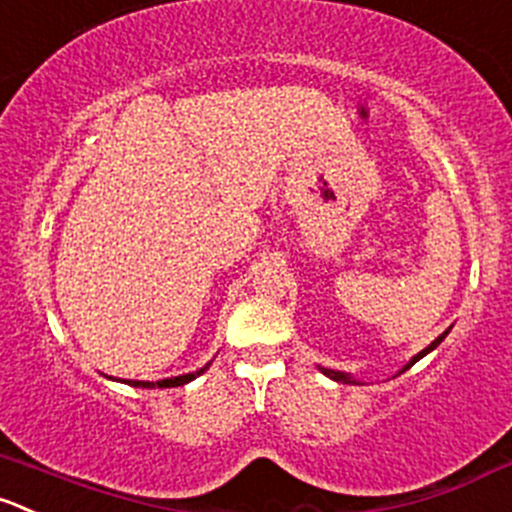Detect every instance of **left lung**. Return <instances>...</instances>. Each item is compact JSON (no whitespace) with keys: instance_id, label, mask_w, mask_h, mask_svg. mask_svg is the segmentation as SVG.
<instances>
[{"instance_id":"left-lung-1","label":"left lung","mask_w":512,"mask_h":512,"mask_svg":"<svg viewBox=\"0 0 512 512\" xmlns=\"http://www.w3.org/2000/svg\"><path fill=\"white\" fill-rule=\"evenodd\" d=\"M448 332H450V327H448V330H445V332H443V335H438V337H435V340H433V342H430V345H428V347H425V350H420V352H418V355H415V357H413V360H410V362H408V365H403V370H400V372H405V370H408V367H413V365H415V362H418V360H420V357H425V355H428V352H433V350H435V347H438V345H440V342H443V340H445V337H448ZM317 370H320V372H322V375H327V377H330V380H335V382H352V385H362V382H360V380H355V377H352V375H350V372L330 370V367H320V365H317ZM400 372H398V375H400Z\"/></svg>"}]
</instances>
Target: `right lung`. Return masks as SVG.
<instances>
[{
	"label": "right lung",
	"mask_w": 512,
	"mask_h": 512,
	"mask_svg": "<svg viewBox=\"0 0 512 512\" xmlns=\"http://www.w3.org/2000/svg\"><path fill=\"white\" fill-rule=\"evenodd\" d=\"M207 367H210V362L195 372H187V375H177V377H165V380H157V382H150V380H119V382H127V385H132V388H177V385H185V382L200 377ZM109 380H114V377H109Z\"/></svg>",
	"instance_id": "right-lung-1"
}]
</instances>
